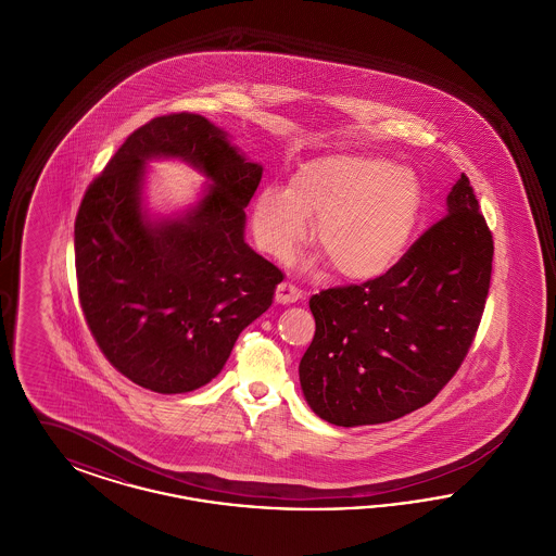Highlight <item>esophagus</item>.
<instances>
[{"instance_id":"esophagus-1","label":"esophagus","mask_w":556,"mask_h":556,"mask_svg":"<svg viewBox=\"0 0 556 556\" xmlns=\"http://www.w3.org/2000/svg\"><path fill=\"white\" fill-rule=\"evenodd\" d=\"M302 298V291L298 290L290 281H283L277 286V293H275V300L279 304H291V302H298Z\"/></svg>"}]
</instances>
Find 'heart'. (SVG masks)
Masks as SVG:
<instances>
[{
    "label": "heart",
    "instance_id": "heart-1",
    "mask_svg": "<svg viewBox=\"0 0 556 556\" xmlns=\"http://www.w3.org/2000/svg\"><path fill=\"white\" fill-rule=\"evenodd\" d=\"M424 206L410 168L370 156H325L295 168L290 186H266L252 204L258 248L286 261L317 218V245L336 273L367 281L404 254Z\"/></svg>",
    "mask_w": 556,
    "mask_h": 556
}]
</instances>
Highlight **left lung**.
Masks as SVG:
<instances>
[{
  "instance_id": "obj_1",
  "label": "left lung",
  "mask_w": 556,
  "mask_h": 556,
  "mask_svg": "<svg viewBox=\"0 0 556 556\" xmlns=\"http://www.w3.org/2000/svg\"><path fill=\"white\" fill-rule=\"evenodd\" d=\"M494 239L463 173L448 212L383 275L311 298L315 338L300 361L306 402L327 424H388L438 396L477 336Z\"/></svg>"
}]
</instances>
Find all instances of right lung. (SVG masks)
<instances>
[{"mask_svg": "<svg viewBox=\"0 0 556 556\" xmlns=\"http://www.w3.org/2000/svg\"><path fill=\"white\" fill-rule=\"evenodd\" d=\"M177 155L213 181L186 219L150 226L138 208L142 162ZM263 166L204 116L170 112L132 131L89 184L75 220L85 323L132 383L184 394L208 383L239 333L273 304L283 273L243 241Z\"/></svg>", "mask_w": 556, "mask_h": 556, "instance_id": "add662e5", "label": "right lung"}]
</instances>
